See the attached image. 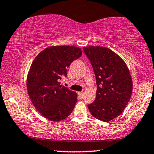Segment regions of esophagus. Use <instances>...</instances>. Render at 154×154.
<instances>
[{
    "mask_svg": "<svg viewBox=\"0 0 154 154\" xmlns=\"http://www.w3.org/2000/svg\"><path fill=\"white\" fill-rule=\"evenodd\" d=\"M77 94H78V95L80 96V97H84V94L83 92H78Z\"/></svg>",
    "mask_w": 154,
    "mask_h": 154,
    "instance_id": "esophagus-1",
    "label": "esophagus"
}]
</instances>
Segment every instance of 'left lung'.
<instances>
[{"mask_svg":"<svg viewBox=\"0 0 154 154\" xmlns=\"http://www.w3.org/2000/svg\"><path fill=\"white\" fill-rule=\"evenodd\" d=\"M93 66L96 77L97 93L88 105L93 117L110 122L118 117L129 102L133 83L129 70L123 59L108 48H83Z\"/></svg>","mask_w":154,"mask_h":154,"instance_id":"8db88e82","label":"left lung"}]
</instances>
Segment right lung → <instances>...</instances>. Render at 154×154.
Segmentation results:
<instances>
[{
  "mask_svg": "<svg viewBox=\"0 0 154 154\" xmlns=\"http://www.w3.org/2000/svg\"><path fill=\"white\" fill-rule=\"evenodd\" d=\"M80 48L50 46L41 51L31 64L27 89L34 106L43 117L53 122L67 118L77 102V95L60 84L67 76L70 63L82 56Z\"/></svg>",
  "mask_w": 154,
  "mask_h": 154,
  "instance_id": "right-lung-1",
  "label": "right lung"
}]
</instances>
